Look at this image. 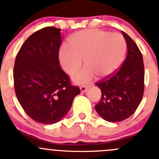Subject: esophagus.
I'll return each instance as SVG.
<instances>
[{
  "label": "esophagus",
  "mask_w": 159,
  "mask_h": 159,
  "mask_svg": "<svg viewBox=\"0 0 159 159\" xmlns=\"http://www.w3.org/2000/svg\"><path fill=\"white\" fill-rule=\"evenodd\" d=\"M80 91L82 92H86L87 90H88V86H85V85H82V86H80Z\"/></svg>",
  "instance_id": "34e87169"
}]
</instances>
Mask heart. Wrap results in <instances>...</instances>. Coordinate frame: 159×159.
I'll use <instances>...</instances> for the list:
<instances>
[{
    "instance_id": "b5f03b06",
    "label": "heart",
    "mask_w": 159,
    "mask_h": 159,
    "mask_svg": "<svg viewBox=\"0 0 159 159\" xmlns=\"http://www.w3.org/2000/svg\"><path fill=\"white\" fill-rule=\"evenodd\" d=\"M71 48L64 46L60 51V62L68 75H74L80 69L83 60L86 67L73 76L76 84L99 78L111 76L124 60L127 43L120 33H111L99 29H86L70 37Z\"/></svg>"
}]
</instances>
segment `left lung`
Listing matches in <instances>:
<instances>
[{
  "mask_svg": "<svg viewBox=\"0 0 159 159\" xmlns=\"http://www.w3.org/2000/svg\"><path fill=\"white\" fill-rule=\"evenodd\" d=\"M127 55L121 67L108 78L95 83L102 92L95 106L99 116L108 122H121L134 113L144 92V64L135 42L122 32Z\"/></svg>",
  "mask_w": 159,
  "mask_h": 159,
  "instance_id": "1",
  "label": "left lung"
}]
</instances>
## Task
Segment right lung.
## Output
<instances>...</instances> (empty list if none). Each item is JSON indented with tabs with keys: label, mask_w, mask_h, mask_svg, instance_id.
<instances>
[{
	"label": "right lung",
	"mask_w": 159,
	"mask_h": 159,
	"mask_svg": "<svg viewBox=\"0 0 159 159\" xmlns=\"http://www.w3.org/2000/svg\"><path fill=\"white\" fill-rule=\"evenodd\" d=\"M61 43L60 29L43 28L25 40L15 60L16 98L28 116L43 124L60 121L80 93L60 65Z\"/></svg>",
	"instance_id": "1"
}]
</instances>
